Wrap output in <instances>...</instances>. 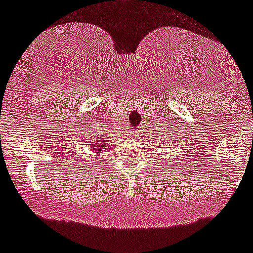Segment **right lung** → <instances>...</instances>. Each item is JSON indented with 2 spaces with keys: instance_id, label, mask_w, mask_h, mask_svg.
<instances>
[{
  "instance_id": "add662e5",
  "label": "right lung",
  "mask_w": 253,
  "mask_h": 253,
  "mask_svg": "<svg viewBox=\"0 0 253 253\" xmlns=\"http://www.w3.org/2000/svg\"><path fill=\"white\" fill-rule=\"evenodd\" d=\"M107 143H103V144H99L98 146H96V145H93V150H96V151H101V148H107ZM95 151V152H96Z\"/></svg>"
}]
</instances>
